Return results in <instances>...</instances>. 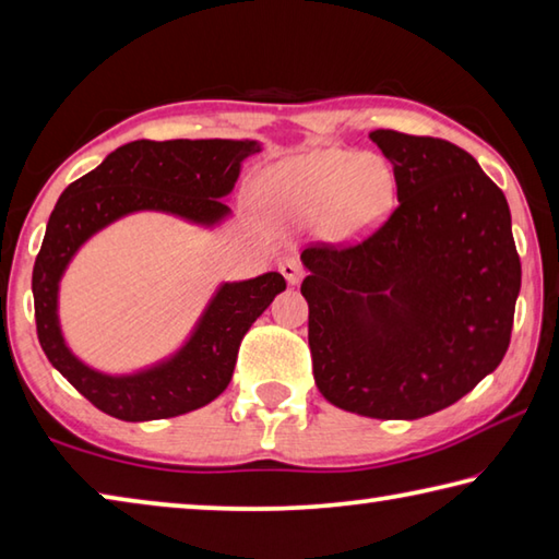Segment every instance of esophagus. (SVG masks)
<instances>
[{"instance_id": "obj_1", "label": "esophagus", "mask_w": 559, "mask_h": 559, "mask_svg": "<svg viewBox=\"0 0 559 559\" xmlns=\"http://www.w3.org/2000/svg\"><path fill=\"white\" fill-rule=\"evenodd\" d=\"M280 272L285 274V280L289 282V285H299L301 277H305V267L295 260V258H287L280 262Z\"/></svg>"}]
</instances>
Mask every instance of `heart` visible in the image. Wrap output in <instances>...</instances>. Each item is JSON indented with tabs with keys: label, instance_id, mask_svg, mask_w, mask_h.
Wrapping results in <instances>:
<instances>
[{
	"label": "heart",
	"instance_id": "b5f03b06",
	"mask_svg": "<svg viewBox=\"0 0 559 559\" xmlns=\"http://www.w3.org/2000/svg\"><path fill=\"white\" fill-rule=\"evenodd\" d=\"M282 211L326 218L336 230H364L383 218L393 199V171L380 156L321 150L289 159L264 179Z\"/></svg>",
	"mask_w": 559,
	"mask_h": 559
}]
</instances>
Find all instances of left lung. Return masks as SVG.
<instances>
[{"instance_id": "8db88e82", "label": "left lung", "mask_w": 559, "mask_h": 559, "mask_svg": "<svg viewBox=\"0 0 559 559\" xmlns=\"http://www.w3.org/2000/svg\"><path fill=\"white\" fill-rule=\"evenodd\" d=\"M370 140L393 164L400 203L368 238L301 252L311 364L331 405L417 419L503 360L521 258L506 195L472 154L395 130Z\"/></svg>"}]
</instances>
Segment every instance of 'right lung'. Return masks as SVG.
Instances as JSON below:
<instances>
[{
    "mask_svg": "<svg viewBox=\"0 0 559 559\" xmlns=\"http://www.w3.org/2000/svg\"><path fill=\"white\" fill-rule=\"evenodd\" d=\"M254 152L260 144L250 140H136L117 146L58 199L34 262L36 334L51 366L105 415L146 423L209 405L230 383L242 336L287 282L280 272L225 282L179 354L140 373L105 376L71 354L58 324V282L68 262L91 235L134 211L221 223L230 213L221 199Z\"/></svg>",
    "mask_w": 559,
    "mask_h": 559,
    "instance_id": "1",
    "label": "right lung"
}]
</instances>
